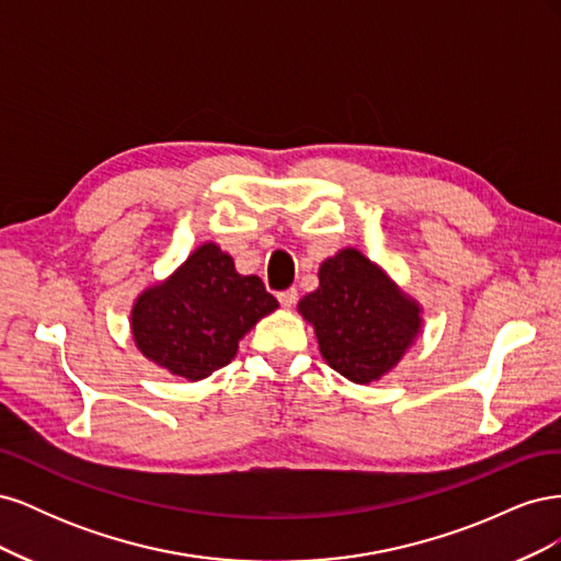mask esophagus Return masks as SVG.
Segmentation results:
<instances>
[{
    "instance_id": "1",
    "label": "esophagus",
    "mask_w": 561,
    "mask_h": 561,
    "mask_svg": "<svg viewBox=\"0 0 561 561\" xmlns=\"http://www.w3.org/2000/svg\"><path fill=\"white\" fill-rule=\"evenodd\" d=\"M297 287H287V290H283V293H278V301H280V307H285V309H290V307H295V301H297Z\"/></svg>"
}]
</instances>
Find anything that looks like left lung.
Here are the masks:
<instances>
[{"label": "left lung", "instance_id": "1", "mask_svg": "<svg viewBox=\"0 0 561 561\" xmlns=\"http://www.w3.org/2000/svg\"><path fill=\"white\" fill-rule=\"evenodd\" d=\"M318 290L299 301L322 358L339 375L369 383L393 367L419 332V307L358 250L320 266Z\"/></svg>", "mask_w": 561, "mask_h": 561}]
</instances>
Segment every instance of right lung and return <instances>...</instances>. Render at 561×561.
Here are the masks:
<instances>
[{
	"instance_id": "obj_1",
	"label": "right lung",
	"mask_w": 561,
	"mask_h": 561,
	"mask_svg": "<svg viewBox=\"0 0 561 561\" xmlns=\"http://www.w3.org/2000/svg\"><path fill=\"white\" fill-rule=\"evenodd\" d=\"M276 309L257 276L236 274L229 254L206 243L135 301L133 336L149 360L198 381L229 365L243 334Z\"/></svg>"
}]
</instances>
